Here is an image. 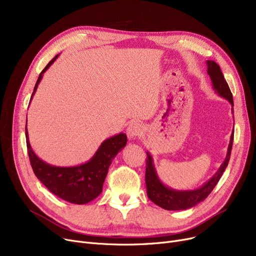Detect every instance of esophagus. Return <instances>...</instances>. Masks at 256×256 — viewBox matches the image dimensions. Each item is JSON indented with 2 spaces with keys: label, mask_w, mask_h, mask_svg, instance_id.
Segmentation results:
<instances>
[{
  "label": "esophagus",
  "mask_w": 256,
  "mask_h": 256,
  "mask_svg": "<svg viewBox=\"0 0 256 256\" xmlns=\"http://www.w3.org/2000/svg\"><path fill=\"white\" fill-rule=\"evenodd\" d=\"M143 130H144V128L141 124L134 122V124H130L128 126V128H126V134H128V138L136 139V138H139L142 135Z\"/></svg>",
  "instance_id": "1"
}]
</instances>
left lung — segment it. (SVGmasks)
Masks as SVG:
<instances>
[{"instance_id":"left-lung-1","label":"left lung","mask_w":256,"mask_h":256,"mask_svg":"<svg viewBox=\"0 0 256 256\" xmlns=\"http://www.w3.org/2000/svg\"><path fill=\"white\" fill-rule=\"evenodd\" d=\"M208 74L212 80V86L219 96L225 98L232 104V112L234 114V98L232 91L228 87V84L224 78V76L221 72L220 66L212 60L206 61ZM234 142V130L230 136V141L228 144L227 154L225 156L224 162L219 167L218 171L214 176L204 182L200 188L194 190H174L172 188L167 186L160 180L158 172L156 170L152 156L147 152V160H146V172H145V184H146V192L147 196L152 201L154 204L160 206L167 210H182L191 208L197 206L201 201H204L218 182L220 180L224 170L226 169L228 162L230 158L232 147Z\"/></svg>"}]
</instances>
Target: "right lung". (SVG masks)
<instances>
[{
	"label": "right lung",
	"mask_w": 256,
	"mask_h": 256,
	"mask_svg": "<svg viewBox=\"0 0 256 256\" xmlns=\"http://www.w3.org/2000/svg\"><path fill=\"white\" fill-rule=\"evenodd\" d=\"M58 57L59 54L52 59L46 66V68L40 72L32 93L31 100L44 74ZM26 141L32 169L36 178L48 188V190L70 204H85L96 199L102 192V184L112 160L126 145L128 138L126 134L120 132L102 141L94 156L86 163L70 167L54 166L39 158L31 147L26 126Z\"/></svg>",
	"instance_id": "1"
}]
</instances>
